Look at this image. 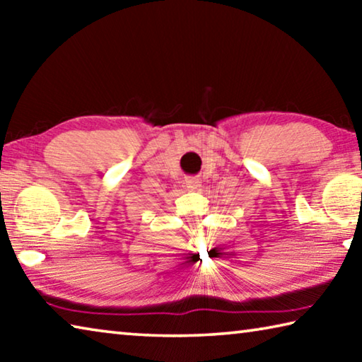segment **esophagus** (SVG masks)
<instances>
[{
  "label": "esophagus",
  "mask_w": 362,
  "mask_h": 362,
  "mask_svg": "<svg viewBox=\"0 0 362 362\" xmlns=\"http://www.w3.org/2000/svg\"><path fill=\"white\" fill-rule=\"evenodd\" d=\"M199 185H201V182H199L198 177H187V179L183 180V187L189 189V192H193V189H198Z\"/></svg>",
  "instance_id": "1"
}]
</instances>
